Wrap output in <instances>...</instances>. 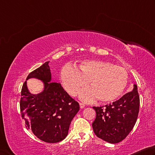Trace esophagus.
<instances>
[{
    "label": "esophagus",
    "mask_w": 155,
    "mask_h": 155,
    "mask_svg": "<svg viewBox=\"0 0 155 155\" xmlns=\"http://www.w3.org/2000/svg\"><path fill=\"white\" fill-rule=\"evenodd\" d=\"M80 107L81 109H83V108L85 107V105L84 104H82V103H80Z\"/></svg>",
    "instance_id": "34e87169"
}]
</instances>
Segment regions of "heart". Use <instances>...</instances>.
<instances>
[{
	"mask_svg": "<svg viewBox=\"0 0 155 155\" xmlns=\"http://www.w3.org/2000/svg\"><path fill=\"white\" fill-rule=\"evenodd\" d=\"M128 73L124 68L110 62L88 60L81 62L78 69L66 66L62 69V84L71 95L80 94L81 100L91 102L98 98L101 102H110L120 96L128 82Z\"/></svg>",
	"mask_w": 155,
	"mask_h": 155,
	"instance_id": "1",
	"label": "heart"
}]
</instances>
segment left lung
Returning <instances> with one entry per match:
<instances>
[{"instance_id":"obj_1","label":"left lung","mask_w":155,"mask_h":155,"mask_svg":"<svg viewBox=\"0 0 155 155\" xmlns=\"http://www.w3.org/2000/svg\"><path fill=\"white\" fill-rule=\"evenodd\" d=\"M96 118L93 123L94 133L105 142L116 143L123 140L134 128L140 109L137 86L112 104L93 107Z\"/></svg>"}]
</instances>
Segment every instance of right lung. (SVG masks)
Listing matches in <instances>:
<instances>
[{
    "mask_svg": "<svg viewBox=\"0 0 155 155\" xmlns=\"http://www.w3.org/2000/svg\"><path fill=\"white\" fill-rule=\"evenodd\" d=\"M49 61L29 73L26 80L42 81L43 91L37 94L30 93L27 82L21 92L20 111L27 129L37 137L48 143H56L67 136L70 124L80 110L79 104L62 88L60 83L51 82Z\"/></svg>",
    "mask_w": 155,
    "mask_h": 155,
    "instance_id": "right-lung-1",
    "label": "right lung"
}]
</instances>
